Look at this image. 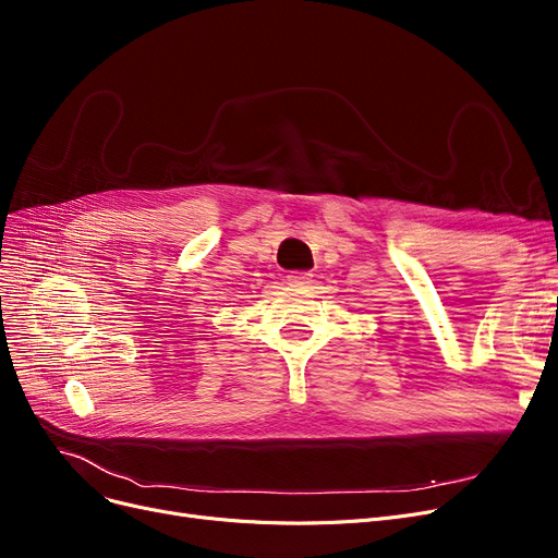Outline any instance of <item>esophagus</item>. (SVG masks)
I'll use <instances>...</instances> for the list:
<instances>
[{
	"instance_id": "obj_1",
	"label": "esophagus",
	"mask_w": 558,
	"mask_h": 558,
	"mask_svg": "<svg viewBox=\"0 0 558 558\" xmlns=\"http://www.w3.org/2000/svg\"><path fill=\"white\" fill-rule=\"evenodd\" d=\"M287 280L292 282V284H296V287H307V284L312 282V274H307V271H294V274L287 276Z\"/></svg>"
}]
</instances>
